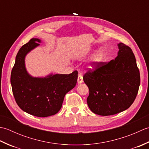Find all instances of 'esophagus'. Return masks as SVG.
Segmentation results:
<instances>
[{
    "label": "esophagus",
    "instance_id": "1",
    "mask_svg": "<svg viewBox=\"0 0 149 149\" xmlns=\"http://www.w3.org/2000/svg\"><path fill=\"white\" fill-rule=\"evenodd\" d=\"M83 82V76H82L81 74H79L78 75V78H77V83L78 84H81Z\"/></svg>",
    "mask_w": 149,
    "mask_h": 149
}]
</instances>
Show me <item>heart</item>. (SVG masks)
<instances>
[{
	"instance_id": "heart-1",
	"label": "heart",
	"mask_w": 149,
	"mask_h": 149,
	"mask_svg": "<svg viewBox=\"0 0 149 149\" xmlns=\"http://www.w3.org/2000/svg\"><path fill=\"white\" fill-rule=\"evenodd\" d=\"M103 58V52L102 50H99L94 55L93 58V65L91 66V67H94L95 65H96L97 63H100Z\"/></svg>"
}]
</instances>
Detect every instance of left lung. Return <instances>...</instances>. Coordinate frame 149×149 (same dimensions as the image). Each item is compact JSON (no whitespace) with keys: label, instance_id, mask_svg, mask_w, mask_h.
Segmentation results:
<instances>
[{"label":"left lung","instance_id":"8db88e82","mask_svg":"<svg viewBox=\"0 0 149 149\" xmlns=\"http://www.w3.org/2000/svg\"><path fill=\"white\" fill-rule=\"evenodd\" d=\"M115 59L100 62L83 75L88 88V106L97 115L109 116L123 111L133 103L140 84V71L132 49L118 44Z\"/></svg>","mask_w":149,"mask_h":149}]
</instances>
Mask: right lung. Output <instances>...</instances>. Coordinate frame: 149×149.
<instances>
[{"label":"right lung","mask_w":149,"mask_h":149,"mask_svg":"<svg viewBox=\"0 0 149 149\" xmlns=\"http://www.w3.org/2000/svg\"><path fill=\"white\" fill-rule=\"evenodd\" d=\"M40 42V39L32 38L19 50L11 71V84L21 109L35 116L47 117L61 109L65 95L76 85L78 72L50 74L45 77L31 76L25 66V57Z\"/></svg>","instance_id":"add662e5"}]
</instances>
